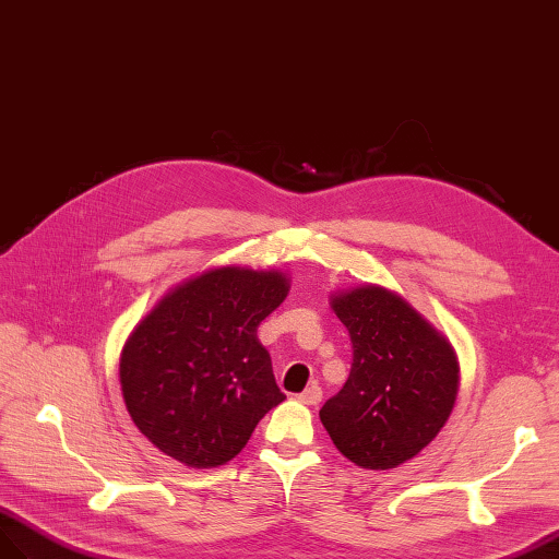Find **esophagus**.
<instances>
[{"instance_id": "1", "label": "esophagus", "mask_w": 559, "mask_h": 559, "mask_svg": "<svg viewBox=\"0 0 559 559\" xmlns=\"http://www.w3.org/2000/svg\"><path fill=\"white\" fill-rule=\"evenodd\" d=\"M298 400L304 402V404H320L322 402V388L312 383L310 388H306L304 392H300Z\"/></svg>"}]
</instances>
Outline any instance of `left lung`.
Segmentation results:
<instances>
[{"instance_id": "obj_1", "label": "left lung", "mask_w": 559, "mask_h": 559, "mask_svg": "<svg viewBox=\"0 0 559 559\" xmlns=\"http://www.w3.org/2000/svg\"><path fill=\"white\" fill-rule=\"evenodd\" d=\"M353 343L345 385L320 409L345 459L388 471L414 459L442 430L459 392V359L444 334L406 300L365 284L331 296Z\"/></svg>"}]
</instances>
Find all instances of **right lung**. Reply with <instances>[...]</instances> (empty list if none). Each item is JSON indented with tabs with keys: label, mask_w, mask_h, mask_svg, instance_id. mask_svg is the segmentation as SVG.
I'll list each match as a JSON object with an SVG mask.
<instances>
[{
	"label": "right lung",
	"mask_w": 559,
	"mask_h": 559,
	"mask_svg": "<svg viewBox=\"0 0 559 559\" xmlns=\"http://www.w3.org/2000/svg\"><path fill=\"white\" fill-rule=\"evenodd\" d=\"M289 294L277 270L225 265L190 277L131 331L119 359L127 412L162 454L216 467L286 400L255 329Z\"/></svg>",
	"instance_id": "obj_1"
}]
</instances>
